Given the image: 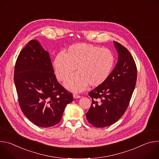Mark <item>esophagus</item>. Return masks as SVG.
Instances as JSON below:
<instances>
[{"instance_id":"obj_1","label":"esophagus","mask_w":159,"mask_h":159,"mask_svg":"<svg viewBox=\"0 0 159 159\" xmlns=\"http://www.w3.org/2000/svg\"><path fill=\"white\" fill-rule=\"evenodd\" d=\"M73 97H74V98H75V99H77V98H80V96L78 95L77 94H73Z\"/></svg>"}]
</instances>
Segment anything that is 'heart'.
<instances>
[{
    "instance_id": "heart-1",
    "label": "heart",
    "mask_w": 159,
    "mask_h": 159,
    "mask_svg": "<svg viewBox=\"0 0 159 159\" xmlns=\"http://www.w3.org/2000/svg\"><path fill=\"white\" fill-rule=\"evenodd\" d=\"M115 63L112 52L91 44L79 43L70 46L55 58L53 66L57 79L63 81L70 76L76 68L77 74L65 82L73 92H80L89 84L97 87L109 77Z\"/></svg>"
}]
</instances>
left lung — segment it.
<instances>
[{
  "label": "left lung",
  "mask_w": 159,
  "mask_h": 159,
  "mask_svg": "<svg viewBox=\"0 0 159 159\" xmlns=\"http://www.w3.org/2000/svg\"><path fill=\"white\" fill-rule=\"evenodd\" d=\"M118 61L107 79L90 93L92 104L86 113L88 122L96 128L116 122L128 107L137 78V69L129 52L114 41Z\"/></svg>",
  "instance_id": "1"
}]
</instances>
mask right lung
I'll use <instances>...</instances> for the list:
<instances>
[{
  "label": "right lung",
  "instance_id": "right-lung-1",
  "mask_svg": "<svg viewBox=\"0 0 159 159\" xmlns=\"http://www.w3.org/2000/svg\"><path fill=\"white\" fill-rule=\"evenodd\" d=\"M14 80L21 111L39 127L58 124L66 106L73 101L72 94L57 81L48 52L35 39L19 54Z\"/></svg>",
  "mask_w": 159,
  "mask_h": 159
}]
</instances>
